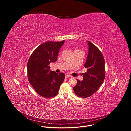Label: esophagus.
<instances>
[{"label":"esophagus","instance_id":"34e87169","mask_svg":"<svg viewBox=\"0 0 131 131\" xmlns=\"http://www.w3.org/2000/svg\"><path fill=\"white\" fill-rule=\"evenodd\" d=\"M65 77L66 78H69V77H71V76L69 75V74H66V75L65 76Z\"/></svg>","mask_w":131,"mask_h":131}]
</instances>
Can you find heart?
Masks as SVG:
<instances>
[{
  "label": "heart",
  "instance_id": "heart-1",
  "mask_svg": "<svg viewBox=\"0 0 131 131\" xmlns=\"http://www.w3.org/2000/svg\"><path fill=\"white\" fill-rule=\"evenodd\" d=\"M76 51V50H75Z\"/></svg>",
  "mask_w": 131,
  "mask_h": 131
}]
</instances>
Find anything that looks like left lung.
<instances>
[{"label": "left lung", "instance_id": "left-lung-1", "mask_svg": "<svg viewBox=\"0 0 131 131\" xmlns=\"http://www.w3.org/2000/svg\"><path fill=\"white\" fill-rule=\"evenodd\" d=\"M89 51L84 66L87 72L83 73V80H77L73 89L76 95L86 98L97 91L105 77V60L100 50L92 43L87 41Z\"/></svg>", "mask_w": 131, "mask_h": 131}]
</instances>
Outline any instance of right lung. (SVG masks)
Segmentation results:
<instances>
[{"label": "right lung", "instance_id": "add662e5", "mask_svg": "<svg viewBox=\"0 0 131 131\" xmlns=\"http://www.w3.org/2000/svg\"><path fill=\"white\" fill-rule=\"evenodd\" d=\"M64 41H48L41 44L34 50L28 60V81L37 93L43 97L57 95L64 80V73L51 71L49 66L50 63L57 61L60 49Z\"/></svg>", "mask_w": 131, "mask_h": 131}]
</instances>
